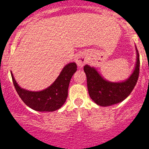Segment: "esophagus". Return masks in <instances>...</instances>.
Listing matches in <instances>:
<instances>
[{
    "mask_svg": "<svg viewBox=\"0 0 149 149\" xmlns=\"http://www.w3.org/2000/svg\"><path fill=\"white\" fill-rule=\"evenodd\" d=\"M87 62V57L84 52H79L76 55V63L79 67H83Z\"/></svg>",
    "mask_w": 149,
    "mask_h": 149,
    "instance_id": "34e87169",
    "label": "esophagus"
}]
</instances>
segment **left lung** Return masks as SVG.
<instances>
[{"label": "left lung", "mask_w": 149, "mask_h": 149, "mask_svg": "<svg viewBox=\"0 0 149 149\" xmlns=\"http://www.w3.org/2000/svg\"><path fill=\"white\" fill-rule=\"evenodd\" d=\"M136 49V63L132 74L121 82H111L104 79L94 67L86 65L84 67L86 75L87 87L91 100L97 104L108 107L125 100L134 88L139 76L140 58Z\"/></svg>", "instance_id": "left-lung-1"}]
</instances>
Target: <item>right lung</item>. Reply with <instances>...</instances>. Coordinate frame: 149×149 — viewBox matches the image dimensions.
<instances>
[{
    "mask_svg": "<svg viewBox=\"0 0 149 149\" xmlns=\"http://www.w3.org/2000/svg\"><path fill=\"white\" fill-rule=\"evenodd\" d=\"M76 70V63L67 64L53 83L45 89L39 91H29L20 87L11 71L10 74L18 94L28 107L39 112H53L60 109L65 102L70 79Z\"/></svg>",
    "mask_w": 149,
    "mask_h": 149,
    "instance_id": "1",
    "label": "right lung"
}]
</instances>
